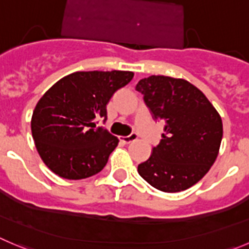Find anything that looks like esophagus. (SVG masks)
Segmentation results:
<instances>
[{
	"instance_id": "esophagus-1",
	"label": "esophagus",
	"mask_w": 249,
	"mask_h": 249,
	"mask_svg": "<svg viewBox=\"0 0 249 249\" xmlns=\"http://www.w3.org/2000/svg\"><path fill=\"white\" fill-rule=\"evenodd\" d=\"M137 138H138V136H137L136 133H131V134H129V136L120 137V141L122 142L123 144H129V143H132V142L136 141Z\"/></svg>"
}]
</instances>
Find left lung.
Returning a JSON list of instances; mask_svg holds the SVG:
<instances>
[{"label": "left lung", "mask_w": 249, "mask_h": 249, "mask_svg": "<svg viewBox=\"0 0 249 249\" xmlns=\"http://www.w3.org/2000/svg\"><path fill=\"white\" fill-rule=\"evenodd\" d=\"M136 89L153 117L165 123L162 139L138 165V174L159 191L189 188L216 160L222 139L219 112L197 87L181 78L150 75Z\"/></svg>", "instance_id": "1"}]
</instances>
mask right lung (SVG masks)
<instances>
[{
    "label": "right lung",
    "mask_w": 249,
    "mask_h": 249,
    "mask_svg": "<svg viewBox=\"0 0 249 249\" xmlns=\"http://www.w3.org/2000/svg\"><path fill=\"white\" fill-rule=\"evenodd\" d=\"M133 75L129 71L75 72L55 83L37 101L32 117L33 139L53 174L82 179L105 167L118 138L96 127V122L106 121V105Z\"/></svg>",
    "instance_id": "add662e5"
}]
</instances>
